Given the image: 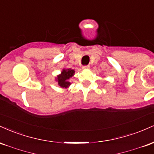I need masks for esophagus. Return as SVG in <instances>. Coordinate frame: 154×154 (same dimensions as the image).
<instances>
[{
  "label": "esophagus",
  "instance_id": "obj_1",
  "mask_svg": "<svg viewBox=\"0 0 154 154\" xmlns=\"http://www.w3.org/2000/svg\"><path fill=\"white\" fill-rule=\"evenodd\" d=\"M89 68H90L89 65H84V66H82L83 69H89Z\"/></svg>",
  "mask_w": 154,
  "mask_h": 154
}]
</instances>
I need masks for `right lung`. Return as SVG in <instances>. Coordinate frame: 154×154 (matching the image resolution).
I'll return each instance as SVG.
<instances>
[{
    "instance_id": "right-lung-1",
    "label": "right lung",
    "mask_w": 154,
    "mask_h": 154,
    "mask_svg": "<svg viewBox=\"0 0 154 154\" xmlns=\"http://www.w3.org/2000/svg\"><path fill=\"white\" fill-rule=\"evenodd\" d=\"M75 74V71L71 69H63V72L60 75L58 76V83L61 87L62 88H67L71 85V83L68 81V79L72 77Z\"/></svg>"
}]
</instances>
